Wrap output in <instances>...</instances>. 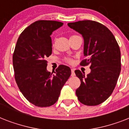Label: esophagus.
<instances>
[{
  "instance_id": "1",
  "label": "esophagus",
  "mask_w": 129,
  "mask_h": 129,
  "mask_svg": "<svg viewBox=\"0 0 129 129\" xmlns=\"http://www.w3.org/2000/svg\"><path fill=\"white\" fill-rule=\"evenodd\" d=\"M71 71H72V74H71V76H74L75 75H76L74 72V69H72Z\"/></svg>"
}]
</instances>
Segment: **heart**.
Returning a JSON list of instances; mask_svg holds the SVG:
<instances>
[{
    "label": "heart",
    "instance_id": "b5f03b06",
    "mask_svg": "<svg viewBox=\"0 0 129 129\" xmlns=\"http://www.w3.org/2000/svg\"><path fill=\"white\" fill-rule=\"evenodd\" d=\"M72 36H74V35H72ZM65 60H66V61L67 63H70V64H72L73 63V60L71 58H69V57H67V58L65 59Z\"/></svg>",
    "mask_w": 129,
    "mask_h": 129
}]
</instances>
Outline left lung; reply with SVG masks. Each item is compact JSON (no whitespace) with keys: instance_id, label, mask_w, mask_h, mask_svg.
Instances as JSON below:
<instances>
[{"instance_id":"left-lung-1","label":"left lung","mask_w":129,"mask_h":129,"mask_svg":"<svg viewBox=\"0 0 129 129\" xmlns=\"http://www.w3.org/2000/svg\"><path fill=\"white\" fill-rule=\"evenodd\" d=\"M68 25L82 35L87 59L80 65H90L91 69L86 76L78 70L75 71L81 82L76 94L83 104L96 106L104 102L116 86L121 70L120 48L112 32L98 22L86 20Z\"/></svg>"}]
</instances>
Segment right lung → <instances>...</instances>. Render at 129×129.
I'll use <instances>...</instances> for the list:
<instances>
[{
    "label": "right lung",
    "instance_id": "add662e5",
    "mask_svg": "<svg viewBox=\"0 0 129 129\" xmlns=\"http://www.w3.org/2000/svg\"><path fill=\"white\" fill-rule=\"evenodd\" d=\"M62 25L55 21H35L21 33L15 46V81L25 98L39 107L50 106L57 101L71 75L70 68L64 65H60L55 74L47 70L46 58L52 53L50 35Z\"/></svg>",
    "mask_w": 129,
    "mask_h": 129
}]
</instances>
